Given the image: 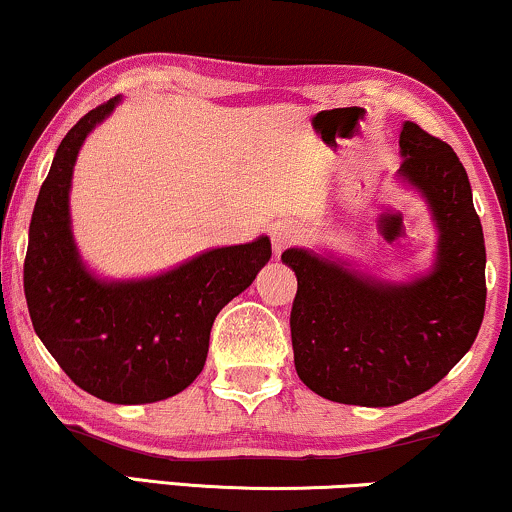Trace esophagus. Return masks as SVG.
<instances>
[{"label": "esophagus", "mask_w": 512, "mask_h": 512, "mask_svg": "<svg viewBox=\"0 0 512 512\" xmlns=\"http://www.w3.org/2000/svg\"><path fill=\"white\" fill-rule=\"evenodd\" d=\"M302 231L300 226L293 224V222H278L274 226V231H271V243H274V252L278 255L281 250H286L288 245H293L300 241Z\"/></svg>", "instance_id": "1"}]
</instances>
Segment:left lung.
Here are the masks:
<instances>
[{"label":"left lung","mask_w":512,"mask_h":512,"mask_svg":"<svg viewBox=\"0 0 512 512\" xmlns=\"http://www.w3.org/2000/svg\"><path fill=\"white\" fill-rule=\"evenodd\" d=\"M399 153V179L425 198L437 226L430 274L390 283L314 250L281 255L297 276L295 371L338 404L394 406L428 392L465 357L484 319L487 250L463 163L416 122L401 127Z\"/></svg>","instance_id":"obj_1"}]
</instances>
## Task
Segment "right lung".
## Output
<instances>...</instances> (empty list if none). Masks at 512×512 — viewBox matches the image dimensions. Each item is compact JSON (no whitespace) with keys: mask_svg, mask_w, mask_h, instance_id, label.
Instances as JSON below:
<instances>
[{"mask_svg":"<svg viewBox=\"0 0 512 512\" xmlns=\"http://www.w3.org/2000/svg\"><path fill=\"white\" fill-rule=\"evenodd\" d=\"M118 103L89 111L56 148L32 210L23 288L35 333L77 387L111 404H153L198 378L215 316L255 281L271 243L212 248L139 281L94 276L73 238L70 181L87 134Z\"/></svg>","mask_w":512,"mask_h":512,"instance_id":"1","label":"right lung"}]
</instances>
